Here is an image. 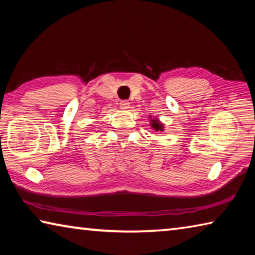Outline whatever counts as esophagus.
<instances>
[{
	"mask_svg": "<svg viewBox=\"0 0 255 255\" xmlns=\"http://www.w3.org/2000/svg\"><path fill=\"white\" fill-rule=\"evenodd\" d=\"M129 102L128 101H126V100H124V101H120L119 102V107H120V109H123V110H127L128 108H129Z\"/></svg>",
	"mask_w": 255,
	"mask_h": 255,
	"instance_id": "obj_1",
	"label": "esophagus"
}]
</instances>
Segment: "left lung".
Listing matches in <instances>:
<instances>
[{"label":"left lung","instance_id":"8db88e82","mask_svg":"<svg viewBox=\"0 0 255 255\" xmlns=\"http://www.w3.org/2000/svg\"><path fill=\"white\" fill-rule=\"evenodd\" d=\"M149 118H150L149 126L152 127L154 130H156V131H163L164 130L163 124L159 122L158 118H152V117H149Z\"/></svg>","mask_w":255,"mask_h":255}]
</instances>
